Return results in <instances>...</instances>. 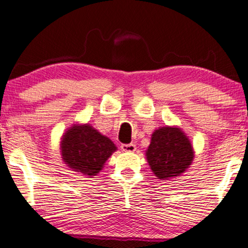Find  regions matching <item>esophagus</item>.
<instances>
[{
  "mask_svg": "<svg viewBox=\"0 0 248 248\" xmlns=\"http://www.w3.org/2000/svg\"><path fill=\"white\" fill-rule=\"evenodd\" d=\"M121 149L124 152H128V153H132V152H135L137 149V146L134 143H122Z\"/></svg>",
  "mask_w": 248,
  "mask_h": 248,
  "instance_id": "1",
  "label": "esophagus"
}]
</instances>
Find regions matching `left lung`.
Here are the masks:
<instances>
[{"instance_id": "obj_1", "label": "left lung", "mask_w": 248, "mask_h": 248, "mask_svg": "<svg viewBox=\"0 0 248 248\" xmlns=\"http://www.w3.org/2000/svg\"><path fill=\"white\" fill-rule=\"evenodd\" d=\"M147 161L157 179H170L181 175L194 157L188 138L179 128L161 127L152 134L146 152Z\"/></svg>"}]
</instances>
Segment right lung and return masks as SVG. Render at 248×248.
<instances>
[{
    "label": "right lung",
    "instance_id": "add662e5",
    "mask_svg": "<svg viewBox=\"0 0 248 248\" xmlns=\"http://www.w3.org/2000/svg\"><path fill=\"white\" fill-rule=\"evenodd\" d=\"M116 147L89 124L73 126L61 141L64 164L86 175H96Z\"/></svg>",
    "mask_w": 248,
    "mask_h": 248
}]
</instances>
